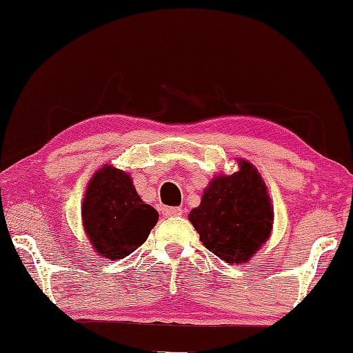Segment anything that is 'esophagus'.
I'll return each mask as SVG.
<instances>
[{
    "label": "esophagus",
    "instance_id": "1",
    "mask_svg": "<svg viewBox=\"0 0 353 353\" xmlns=\"http://www.w3.org/2000/svg\"><path fill=\"white\" fill-rule=\"evenodd\" d=\"M162 214L163 216H178L183 214V210L180 207H165V209H162Z\"/></svg>",
    "mask_w": 353,
    "mask_h": 353
}]
</instances>
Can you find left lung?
Wrapping results in <instances>:
<instances>
[{"label":"left lung","mask_w":353,"mask_h":353,"mask_svg":"<svg viewBox=\"0 0 353 353\" xmlns=\"http://www.w3.org/2000/svg\"><path fill=\"white\" fill-rule=\"evenodd\" d=\"M239 170L219 175L190 212L202 244L226 263H245L267 243L273 228V205L262 175L239 159Z\"/></svg>","instance_id":"8db88e82"}]
</instances>
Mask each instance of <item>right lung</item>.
I'll list each match as a JSON object with an SVG mask.
<instances>
[{
	"label": "right lung",
	"instance_id": "1",
	"mask_svg": "<svg viewBox=\"0 0 353 353\" xmlns=\"http://www.w3.org/2000/svg\"><path fill=\"white\" fill-rule=\"evenodd\" d=\"M81 219L96 254L117 260L148 239L159 214L141 201L128 173L104 165L88 183Z\"/></svg>",
	"mask_w": 353,
	"mask_h": 353
}]
</instances>
